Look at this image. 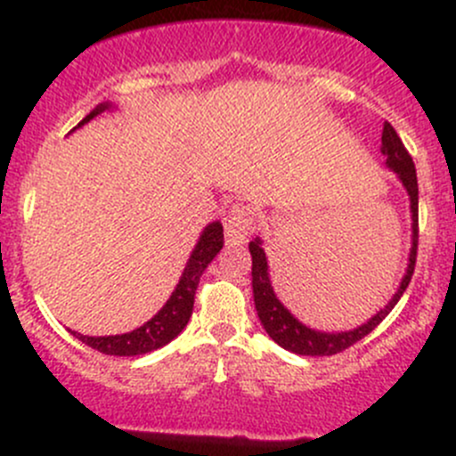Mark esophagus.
Returning <instances> with one entry per match:
<instances>
[{
    "instance_id": "34e87169",
    "label": "esophagus",
    "mask_w": 456,
    "mask_h": 456,
    "mask_svg": "<svg viewBox=\"0 0 456 456\" xmlns=\"http://www.w3.org/2000/svg\"><path fill=\"white\" fill-rule=\"evenodd\" d=\"M251 227H254V214H251L249 207L233 205L224 216V240H227V245H242L249 236Z\"/></svg>"
}]
</instances>
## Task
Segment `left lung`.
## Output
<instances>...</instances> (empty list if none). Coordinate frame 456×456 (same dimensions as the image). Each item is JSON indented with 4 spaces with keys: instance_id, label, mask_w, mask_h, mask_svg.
<instances>
[{
    "instance_id": "left-lung-1",
    "label": "left lung",
    "mask_w": 456,
    "mask_h": 456,
    "mask_svg": "<svg viewBox=\"0 0 456 456\" xmlns=\"http://www.w3.org/2000/svg\"><path fill=\"white\" fill-rule=\"evenodd\" d=\"M381 154L386 156V165L397 174L399 181L406 187L408 196H411L412 247L411 257H408L406 275H403L397 293H395L393 300H390L379 314L372 315L366 324L357 326V329L353 330H344V333H322V330H314L309 329V326L302 324V322L289 314V309H284L282 302L275 297L273 287H271L269 280V265H266L265 249H262V240L256 238V240L249 242L251 260H254V266H251V284H254V302L257 317H260L262 326H265V330L269 333V338L273 339L275 344H280L282 348H287V351L311 357L335 355V353L346 351L348 346H353V344L360 342L362 338H366V335H369L370 330L395 309L399 297L403 296L406 287L411 284L417 262V242H419V187H417V172L415 163H412V156L408 154L402 139H399L397 132H395V127L390 126L388 121L384 123V132H381Z\"/></svg>"
}]
</instances>
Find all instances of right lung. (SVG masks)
Segmentation results:
<instances>
[{"mask_svg": "<svg viewBox=\"0 0 456 456\" xmlns=\"http://www.w3.org/2000/svg\"><path fill=\"white\" fill-rule=\"evenodd\" d=\"M108 108L110 103L96 105L84 121L79 123V127L84 126V123L92 121L96 114L105 112ZM223 245H224L223 224L220 223L207 224L199 245H196L194 251H191L185 271H183L181 282L176 284V289H174V293L169 296V300L165 302L163 309L151 317L150 322H145L141 329H134L132 333H123V335H105V338H90V335L75 333V338H79L81 342L87 344L90 348H94V351L105 353V355H117V357L145 355V353H151L156 351V348L169 344L183 329H185L187 322H190L191 311H194V296H196V289H199L202 271H205L207 265L220 254Z\"/></svg>", "mask_w": 456, "mask_h": 456, "instance_id": "obj_1", "label": "right lung"}]
</instances>
